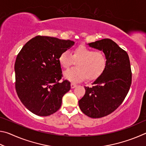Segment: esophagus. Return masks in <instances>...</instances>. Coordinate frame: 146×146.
I'll return each instance as SVG.
<instances>
[{"mask_svg": "<svg viewBox=\"0 0 146 146\" xmlns=\"http://www.w3.org/2000/svg\"><path fill=\"white\" fill-rule=\"evenodd\" d=\"M76 86H77V85H76V84H75V83H71V88H73V89L75 88Z\"/></svg>", "mask_w": 146, "mask_h": 146, "instance_id": "1", "label": "esophagus"}]
</instances>
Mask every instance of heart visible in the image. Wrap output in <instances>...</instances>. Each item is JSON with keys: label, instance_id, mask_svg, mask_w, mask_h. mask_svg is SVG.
Returning a JSON list of instances; mask_svg holds the SVG:
<instances>
[{"label": "heart", "instance_id": "obj_1", "mask_svg": "<svg viewBox=\"0 0 146 146\" xmlns=\"http://www.w3.org/2000/svg\"><path fill=\"white\" fill-rule=\"evenodd\" d=\"M58 62L66 70L76 62V68L64 73V78L73 82L85 78L88 80H95L104 73L107 66V58L102 51H94L84 46L74 48L71 55L68 51L62 52Z\"/></svg>", "mask_w": 146, "mask_h": 146}]
</instances>
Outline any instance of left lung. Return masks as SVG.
Instances as JSON below:
<instances>
[{
    "label": "left lung",
    "instance_id": "obj_1",
    "mask_svg": "<svg viewBox=\"0 0 146 146\" xmlns=\"http://www.w3.org/2000/svg\"><path fill=\"white\" fill-rule=\"evenodd\" d=\"M88 44L104 53L107 66L92 87L85 86V95L78 101V105L88 117L101 118L117 110L129 92L132 80L130 61L126 51L111 39Z\"/></svg>",
    "mask_w": 146,
    "mask_h": 146
}]
</instances>
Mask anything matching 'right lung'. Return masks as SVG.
I'll return each mask as SVG.
<instances>
[{
    "label": "right lung",
    "mask_w": 146,
    "mask_h": 146,
    "mask_svg": "<svg viewBox=\"0 0 146 146\" xmlns=\"http://www.w3.org/2000/svg\"><path fill=\"white\" fill-rule=\"evenodd\" d=\"M73 41L36 36L20 51L15 64V89L24 106L34 114L46 117L60 109L62 98L71 89L62 77L60 54L74 45Z\"/></svg>",
    "instance_id": "right-lung-1"
}]
</instances>
